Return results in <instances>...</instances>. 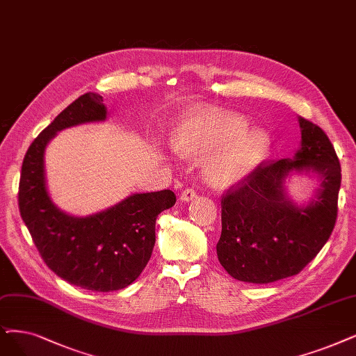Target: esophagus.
Wrapping results in <instances>:
<instances>
[{"label": "esophagus", "mask_w": 356, "mask_h": 356, "mask_svg": "<svg viewBox=\"0 0 356 356\" xmlns=\"http://www.w3.org/2000/svg\"><path fill=\"white\" fill-rule=\"evenodd\" d=\"M197 198V191L194 188H186L181 193V200L182 202H190Z\"/></svg>", "instance_id": "1"}]
</instances>
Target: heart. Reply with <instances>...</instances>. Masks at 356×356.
Returning a JSON list of instances; mask_svg holds the SVG:
<instances>
[{
    "instance_id": "obj_1",
    "label": "heart",
    "mask_w": 356,
    "mask_h": 356,
    "mask_svg": "<svg viewBox=\"0 0 356 356\" xmlns=\"http://www.w3.org/2000/svg\"><path fill=\"white\" fill-rule=\"evenodd\" d=\"M177 146L188 153L207 154L219 150L209 162V172L219 182L247 175L266 154L267 138L261 131H248L244 117L232 112H210L182 127Z\"/></svg>"
}]
</instances>
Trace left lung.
<instances>
[{
	"label": "left lung",
	"instance_id": "obj_1",
	"mask_svg": "<svg viewBox=\"0 0 356 356\" xmlns=\"http://www.w3.org/2000/svg\"><path fill=\"white\" fill-rule=\"evenodd\" d=\"M300 127L301 149L293 159L260 162L222 194L218 259L241 282L261 285L298 275L334 229L339 158L317 124L300 117ZM291 170H312L322 178L316 200L307 208L293 207L282 193Z\"/></svg>",
	"mask_w": 356,
	"mask_h": 356
}]
</instances>
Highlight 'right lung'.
I'll return each mask as SVG.
<instances>
[{"label": "right lung", "mask_w": 356, "mask_h": 356, "mask_svg": "<svg viewBox=\"0 0 356 356\" xmlns=\"http://www.w3.org/2000/svg\"><path fill=\"white\" fill-rule=\"evenodd\" d=\"M102 96L84 93L68 105L26 152L19 182V210L42 260L71 285L96 292L118 291L143 272L154 247L156 218L177 202L170 190L134 194L89 218L68 216L49 200L44 152L56 131L102 121Z\"/></svg>", "instance_id": "add662e5"}]
</instances>
